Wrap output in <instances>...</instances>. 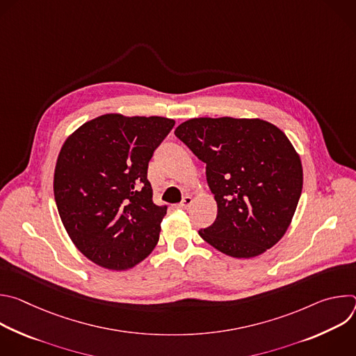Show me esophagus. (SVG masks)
<instances>
[{"instance_id":"obj_1","label":"esophagus","mask_w":356,"mask_h":356,"mask_svg":"<svg viewBox=\"0 0 356 356\" xmlns=\"http://www.w3.org/2000/svg\"><path fill=\"white\" fill-rule=\"evenodd\" d=\"M191 202H193V197L191 195H186V197H183V200H181V202H180L179 206L186 210V209H188L191 206Z\"/></svg>"}]
</instances>
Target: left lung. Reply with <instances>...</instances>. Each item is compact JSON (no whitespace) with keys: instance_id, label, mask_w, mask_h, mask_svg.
Segmentation results:
<instances>
[{"instance_id":"8db88e82","label":"left lung","mask_w":356,"mask_h":356,"mask_svg":"<svg viewBox=\"0 0 356 356\" xmlns=\"http://www.w3.org/2000/svg\"><path fill=\"white\" fill-rule=\"evenodd\" d=\"M175 135L206 163L217 218L200 236L232 258H253L284 235L302 188V168L273 124L248 118H193Z\"/></svg>"}]
</instances>
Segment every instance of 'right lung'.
Wrapping results in <instances>:
<instances>
[{
  "instance_id": "1",
  "label": "right lung",
  "mask_w": 356,
  "mask_h": 356,
  "mask_svg": "<svg viewBox=\"0 0 356 356\" xmlns=\"http://www.w3.org/2000/svg\"><path fill=\"white\" fill-rule=\"evenodd\" d=\"M173 127L163 117L106 114L62 146L54 181L58 211L91 262L125 270L156 246L168 206L152 200L147 165Z\"/></svg>"
}]
</instances>
